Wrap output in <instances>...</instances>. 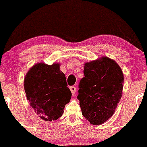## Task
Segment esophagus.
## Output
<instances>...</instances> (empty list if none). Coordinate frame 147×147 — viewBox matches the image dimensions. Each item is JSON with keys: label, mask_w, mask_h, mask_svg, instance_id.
Masks as SVG:
<instances>
[{"label": "esophagus", "mask_w": 147, "mask_h": 147, "mask_svg": "<svg viewBox=\"0 0 147 147\" xmlns=\"http://www.w3.org/2000/svg\"><path fill=\"white\" fill-rule=\"evenodd\" d=\"M70 91H71L72 95H75V92H76V90H77V88H76V87H75V86H70Z\"/></svg>", "instance_id": "obj_1"}]
</instances>
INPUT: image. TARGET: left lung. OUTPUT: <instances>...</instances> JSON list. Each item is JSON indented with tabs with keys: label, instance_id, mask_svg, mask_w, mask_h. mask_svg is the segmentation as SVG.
Listing matches in <instances>:
<instances>
[{
	"label": "left lung",
	"instance_id": "8db88e82",
	"mask_svg": "<svg viewBox=\"0 0 147 147\" xmlns=\"http://www.w3.org/2000/svg\"><path fill=\"white\" fill-rule=\"evenodd\" d=\"M84 74L77 99L84 117L92 124L98 125L110 118L117 107L124 75L118 64L106 57L85 63Z\"/></svg>",
	"mask_w": 147,
	"mask_h": 147
}]
</instances>
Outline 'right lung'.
<instances>
[{
    "instance_id": "add662e5",
    "label": "right lung",
    "mask_w": 147,
    "mask_h": 147,
    "mask_svg": "<svg viewBox=\"0 0 147 147\" xmlns=\"http://www.w3.org/2000/svg\"><path fill=\"white\" fill-rule=\"evenodd\" d=\"M60 65L41 63L30 68L24 80L28 100L35 113L45 121L56 120L63 113L72 93Z\"/></svg>"
}]
</instances>
